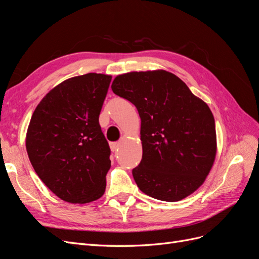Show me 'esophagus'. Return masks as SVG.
<instances>
[{
    "label": "esophagus",
    "mask_w": 259,
    "mask_h": 259,
    "mask_svg": "<svg viewBox=\"0 0 259 259\" xmlns=\"http://www.w3.org/2000/svg\"><path fill=\"white\" fill-rule=\"evenodd\" d=\"M119 147H120V143H119V142L111 143V144H110V148H111V150H112L113 152L119 150Z\"/></svg>",
    "instance_id": "1"
}]
</instances>
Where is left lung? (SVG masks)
Segmentation results:
<instances>
[{"label": "left lung", "instance_id": "8db88e82", "mask_svg": "<svg viewBox=\"0 0 259 259\" xmlns=\"http://www.w3.org/2000/svg\"><path fill=\"white\" fill-rule=\"evenodd\" d=\"M111 89L137 108L143 159L133 169L149 197L176 202L204 183L216 156L215 120L208 106L165 70L117 75Z\"/></svg>", "mask_w": 259, "mask_h": 259}]
</instances>
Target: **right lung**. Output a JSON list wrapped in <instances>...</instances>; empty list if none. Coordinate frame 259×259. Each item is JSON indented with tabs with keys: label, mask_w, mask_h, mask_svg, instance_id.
<instances>
[{
	"label": "right lung",
	"mask_w": 259,
	"mask_h": 259,
	"mask_svg": "<svg viewBox=\"0 0 259 259\" xmlns=\"http://www.w3.org/2000/svg\"><path fill=\"white\" fill-rule=\"evenodd\" d=\"M112 76L88 73L58 84L30 120L26 148L37 176L58 198L84 204L103 197L111 166L99 114Z\"/></svg>",
	"instance_id": "1"
}]
</instances>
